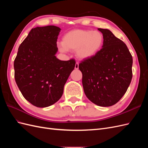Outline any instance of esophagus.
<instances>
[{
  "mask_svg": "<svg viewBox=\"0 0 148 148\" xmlns=\"http://www.w3.org/2000/svg\"><path fill=\"white\" fill-rule=\"evenodd\" d=\"M79 68V64L78 63V62H77V63L75 64V69L76 70H78Z\"/></svg>",
  "mask_w": 148,
  "mask_h": 148,
  "instance_id": "esophagus-1",
  "label": "esophagus"
}]
</instances>
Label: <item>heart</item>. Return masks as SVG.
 <instances>
[{
	"label": "heart",
	"instance_id": "obj_1",
	"mask_svg": "<svg viewBox=\"0 0 148 148\" xmlns=\"http://www.w3.org/2000/svg\"><path fill=\"white\" fill-rule=\"evenodd\" d=\"M104 36L99 31L76 29L66 33L62 40L61 51H76V55L81 59H87L100 51Z\"/></svg>",
	"mask_w": 148,
	"mask_h": 148
}]
</instances>
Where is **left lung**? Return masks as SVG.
<instances>
[{
    "label": "left lung",
    "mask_w": 148,
    "mask_h": 148,
    "mask_svg": "<svg viewBox=\"0 0 148 148\" xmlns=\"http://www.w3.org/2000/svg\"><path fill=\"white\" fill-rule=\"evenodd\" d=\"M104 36L102 48L96 56L79 64L86 97L102 107L115 104L123 97L132 79L133 58L122 40L109 29L98 28Z\"/></svg>",
    "instance_id": "obj_1"
}]
</instances>
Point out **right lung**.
Listing matches in <instances>:
<instances>
[{"mask_svg": "<svg viewBox=\"0 0 148 148\" xmlns=\"http://www.w3.org/2000/svg\"><path fill=\"white\" fill-rule=\"evenodd\" d=\"M56 26L36 27L22 42L14 60L15 79L22 95L31 104L46 107L59 101L67 79L75 68L71 59H57Z\"/></svg>", "mask_w": 148, "mask_h": 148, "instance_id": "add662e5", "label": "right lung"}]
</instances>
